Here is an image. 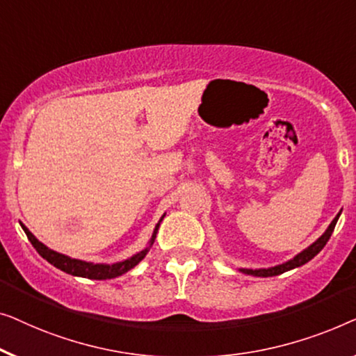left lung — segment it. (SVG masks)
Returning <instances> with one entry per match:
<instances>
[{
    "instance_id": "left-lung-1",
    "label": "left lung",
    "mask_w": 356,
    "mask_h": 356,
    "mask_svg": "<svg viewBox=\"0 0 356 356\" xmlns=\"http://www.w3.org/2000/svg\"><path fill=\"white\" fill-rule=\"evenodd\" d=\"M339 216H340V213L334 218V221L330 222V226L327 227L326 232H324L321 237L316 240V242H314L313 245H309L307 250H303L302 253H298L297 257H295L293 259H290V261L279 264V266H274V268H268V269H254V271L253 269H240V271L245 274H252V276H258V277H273V276H279V274H282L285 271H290V269H293V268L302 266V264H305V263H308L309 259H313L314 257H316V254L324 248V245L327 243V240L330 238V235H332V232H334L335 224H337Z\"/></svg>"
}]
</instances>
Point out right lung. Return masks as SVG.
<instances>
[{
    "mask_svg": "<svg viewBox=\"0 0 356 356\" xmlns=\"http://www.w3.org/2000/svg\"><path fill=\"white\" fill-rule=\"evenodd\" d=\"M21 226L24 229V232H26L27 238L30 240V243L33 245V248L37 250L40 257L47 259L48 263H51L53 266L61 269V271L67 273V274H72V276L97 279V280H104V279H113V277L122 276L124 273H127L134 266H137V264L145 258V254L148 253V248H145L140 253L134 254L132 258L126 259V261L116 263V264H93V263H87V261H80V259H74V258L66 257V254L53 252V250H49L47 245L38 242V240L35 238V235L30 232V230L26 226H24V224H21ZM158 227H159V222L156 224V229H154L152 240H149V247H152L153 242H154Z\"/></svg>",
    "mask_w": 356,
    "mask_h": 356,
    "instance_id": "obj_1",
    "label": "right lung"
}]
</instances>
